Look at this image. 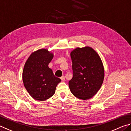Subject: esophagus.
<instances>
[{
  "instance_id": "1",
  "label": "esophagus",
  "mask_w": 131,
  "mask_h": 131,
  "mask_svg": "<svg viewBox=\"0 0 131 131\" xmlns=\"http://www.w3.org/2000/svg\"><path fill=\"white\" fill-rule=\"evenodd\" d=\"M60 79H61V81H64V80H65V77H64V76H62L61 78H60Z\"/></svg>"
}]
</instances>
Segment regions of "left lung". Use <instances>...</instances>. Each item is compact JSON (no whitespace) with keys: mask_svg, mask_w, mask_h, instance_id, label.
Returning a JSON list of instances; mask_svg holds the SVG:
<instances>
[{"mask_svg":"<svg viewBox=\"0 0 131 131\" xmlns=\"http://www.w3.org/2000/svg\"><path fill=\"white\" fill-rule=\"evenodd\" d=\"M73 77L68 82L71 92L86 100L96 94L104 79L101 59L92 48H77L71 52Z\"/></svg>","mask_w":131,"mask_h":131,"instance_id":"left-lung-1","label":"left lung"}]
</instances>
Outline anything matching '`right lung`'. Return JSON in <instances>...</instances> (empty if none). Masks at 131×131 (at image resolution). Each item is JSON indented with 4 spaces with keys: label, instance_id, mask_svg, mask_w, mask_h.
<instances>
[{
    "label": "right lung",
    "instance_id": "add662e5",
    "mask_svg": "<svg viewBox=\"0 0 131 131\" xmlns=\"http://www.w3.org/2000/svg\"><path fill=\"white\" fill-rule=\"evenodd\" d=\"M53 54L48 49H41L30 55L22 73L25 88L34 100L43 101L53 95L61 79L54 77L48 64Z\"/></svg>",
    "mask_w": 131,
    "mask_h": 131
}]
</instances>
